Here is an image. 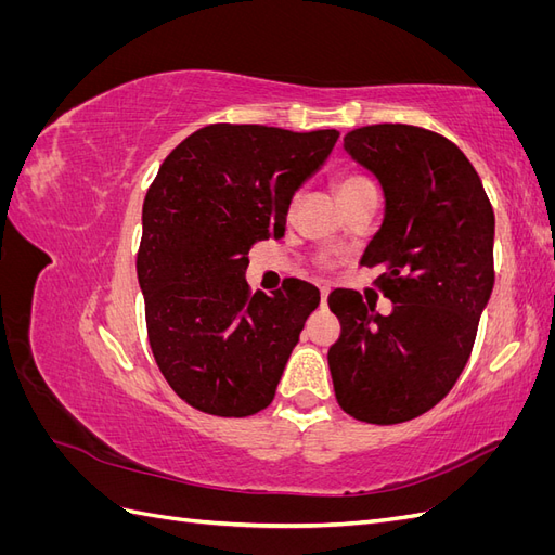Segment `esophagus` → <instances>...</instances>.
Returning <instances> with one entry per match:
<instances>
[{"label":"esophagus","instance_id":"obj_1","mask_svg":"<svg viewBox=\"0 0 555 555\" xmlns=\"http://www.w3.org/2000/svg\"><path fill=\"white\" fill-rule=\"evenodd\" d=\"M319 294H322V304L326 306V298H328V294H331V289L328 287H322V289H319Z\"/></svg>","mask_w":555,"mask_h":555}]
</instances>
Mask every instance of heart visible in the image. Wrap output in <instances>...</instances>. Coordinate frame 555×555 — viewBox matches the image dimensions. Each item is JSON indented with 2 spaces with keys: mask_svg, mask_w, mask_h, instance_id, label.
Returning <instances> with one entry per match:
<instances>
[{
  "mask_svg": "<svg viewBox=\"0 0 555 555\" xmlns=\"http://www.w3.org/2000/svg\"><path fill=\"white\" fill-rule=\"evenodd\" d=\"M371 180H365L363 176H357V173H349V176H343L340 182H338V192H345V190H351V188H359V184H365Z\"/></svg>",
  "mask_w": 555,
  "mask_h": 555,
  "instance_id": "heart-1",
  "label": "heart"
}]
</instances>
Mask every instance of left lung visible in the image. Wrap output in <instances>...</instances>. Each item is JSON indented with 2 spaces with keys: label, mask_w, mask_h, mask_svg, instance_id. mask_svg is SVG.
<instances>
[{
  "label": "left lung",
  "mask_w": 555,
  "mask_h": 555,
  "mask_svg": "<svg viewBox=\"0 0 555 555\" xmlns=\"http://www.w3.org/2000/svg\"><path fill=\"white\" fill-rule=\"evenodd\" d=\"M345 150L382 184L384 220L361 266H386L377 282L393 310L331 292L343 331L328 367L347 414L389 426L438 405L463 373L495 282V215L475 166L440 133L371 125L349 131Z\"/></svg>",
  "instance_id": "left-lung-1"
}]
</instances>
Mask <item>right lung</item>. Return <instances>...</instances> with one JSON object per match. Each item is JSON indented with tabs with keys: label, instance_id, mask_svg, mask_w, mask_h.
<instances>
[{
	"label": "right lung",
	"instance_id": "obj_1",
	"mask_svg": "<svg viewBox=\"0 0 555 555\" xmlns=\"http://www.w3.org/2000/svg\"><path fill=\"white\" fill-rule=\"evenodd\" d=\"M340 131L208 125L164 159L137 257L147 340L171 389L215 416H249L278 382L319 289L289 278L249 294V247L282 238L292 198Z\"/></svg>",
	"mask_w": 555,
	"mask_h": 555
}]
</instances>
